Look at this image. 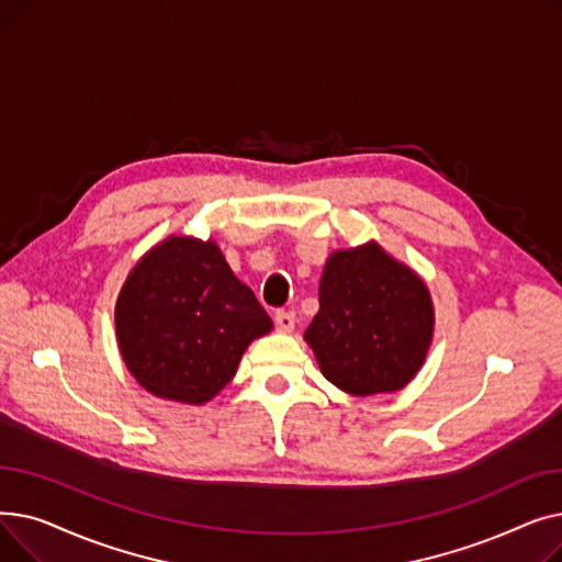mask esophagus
I'll return each mask as SVG.
<instances>
[{"label": "esophagus", "instance_id": "obj_1", "mask_svg": "<svg viewBox=\"0 0 562 562\" xmlns=\"http://www.w3.org/2000/svg\"><path fill=\"white\" fill-rule=\"evenodd\" d=\"M276 326L280 333H291L293 326H296V314L284 312V310L276 312Z\"/></svg>", "mask_w": 562, "mask_h": 562}]
</instances>
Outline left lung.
Segmentation results:
<instances>
[{
    "label": "left lung",
    "mask_w": 562,
    "mask_h": 562,
    "mask_svg": "<svg viewBox=\"0 0 562 562\" xmlns=\"http://www.w3.org/2000/svg\"><path fill=\"white\" fill-rule=\"evenodd\" d=\"M432 333L426 282L378 241L328 257L305 341L335 387L350 396L403 390L424 367Z\"/></svg>",
    "instance_id": "1"
}]
</instances>
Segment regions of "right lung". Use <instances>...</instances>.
Listing matches in <instances>:
<instances>
[{
  "mask_svg": "<svg viewBox=\"0 0 562 562\" xmlns=\"http://www.w3.org/2000/svg\"><path fill=\"white\" fill-rule=\"evenodd\" d=\"M271 330V316L232 273L218 244L184 234L147 250L115 301L127 371L145 392L175 403H210L246 348Z\"/></svg>",
  "mask_w": 562,
  "mask_h": 562,
  "instance_id": "add662e5",
  "label": "right lung"
}]
</instances>
